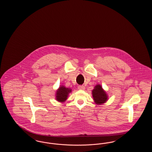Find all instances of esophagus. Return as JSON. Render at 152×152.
I'll use <instances>...</instances> for the list:
<instances>
[{"mask_svg":"<svg viewBox=\"0 0 152 152\" xmlns=\"http://www.w3.org/2000/svg\"><path fill=\"white\" fill-rule=\"evenodd\" d=\"M78 88H79V89L84 90V89H85V87L83 86H78Z\"/></svg>","mask_w":152,"mask_h":152,"instance_id":"obj_1","label":"esophagus"}]
</instances>
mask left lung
<instances>
[{
	"instance_id": "1",
	"label": "left lung",
	"mask_w": 152,
	"mask_h": 152,
	"mask_svg": "<svg viewBox=\"0 0 152 152\" xmlns=\"http://www.w3.org/2000/svg\"><path fill=\"white\" fill-rule=\"evenodd\" d=\"M92 95L96 104H101L108 99L106 92L103 90L100 85H96L92 91Z\"/></svg>"
}]
</instances>
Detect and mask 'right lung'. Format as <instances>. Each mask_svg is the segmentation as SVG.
<instances>
[{
  "instance_id": "add662e5",
  "label": "right lung",
  "mask_w": 152,
  "mask_h": 152,
  "mask_svg": "<svg viewBox=\"0 0 152 152\" xmlns=\"http://www.w3.org/2000/svg\"><path fill=\"white\" fill-rule=\"evenodd\" d=\"M71 92V89L66 88L65 87L61 86L58 89L56 92V100L60 102L65 101L69 93Z\"/></svg>"
}]
</instances>
